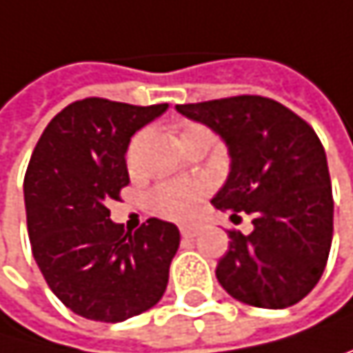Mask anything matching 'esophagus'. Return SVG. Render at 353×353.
Returning a JSON list of instances; mask_svg holds the SVG:
<instances>
[{
	"mask_svg": "<svg viewBox=\"0 0 353 353\" xmlns=\"http://www.w3.org/2000/svg\"><path fill=\"white\" fill-rule=\"evenodd\" d=\"M180 232H182L184 239H194L199 234V228H194V225H182Z\"/></svg>",
	"mask_w": 353,
	"mask_h": 353,
	"instance_id": "1",
	"label": "esophagus"
}]
</instances>
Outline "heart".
I'll return each mask as SVG.
<instances>
[{
  "label": "heart",
  "instance_id": "1",
  "mask_svg": "<svg viewBox=\"0 0 353 353\" xmlns=\"http://www.w3.org/2000/svg\"><path fill=\"white\" fill-rule=\"evenodd\" d=\"M211 136L205 128L201 125H182L180 128V142L192 138V136ZM142 136H136L130 150H128V165L134 169L136 167V157H138V148H140ZM201 186L196 184H169V186H161L154 196V209L159 215L167 217V219H175V221H188L196 215L199 211V203H201Z\"/></svg>",
  "mask_w": 353,
  "mask_h": 353
}]
</instances>
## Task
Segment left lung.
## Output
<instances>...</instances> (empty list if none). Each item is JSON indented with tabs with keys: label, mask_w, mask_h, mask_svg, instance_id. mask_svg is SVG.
Here are the masks:
<instances>
[{
	"label": "left lung",
	"mask_w": 353,
	"mask_h": 353,
	"mask_svg": "<svg viewBox=\"0 0 353 353\" xmlns=\"http://www.w3.org/2000/svg\"><path fill=\"white\" fill-rule=\"evenodd\" d=\"M180 114L215 132L230 173L213 205L251 217L253 230L228 232L215 276L234 299L283 310L320 281L333 241V190L324 148L293 110L261 96L178 104Z\"/></svg>",
	"instance_id": "left-lung-1"
}]
</instances>
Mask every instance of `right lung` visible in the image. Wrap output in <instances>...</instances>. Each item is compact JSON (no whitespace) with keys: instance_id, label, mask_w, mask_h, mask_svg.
I'll use <instances>...</instances> for the list:
<instances>
[{"instance_id":"add662e5","label":"right lung","mask_w":353,"mask_h":353,"mask_svg":"<svg viewBox=\"0 0 353 353\" xmlns=\"http://www.w3.org/2000/svg\"><path fill=\"white\" fill-rule=\"evenodd\" d=\"M165 110L104 98L72 102L50 121L29 161L24 209L33 257L52 293L88 320H128L167 289L178 225L150 217L125 234L106 207L130 184L132 136Z\"/></svg>"}]
</instances>
